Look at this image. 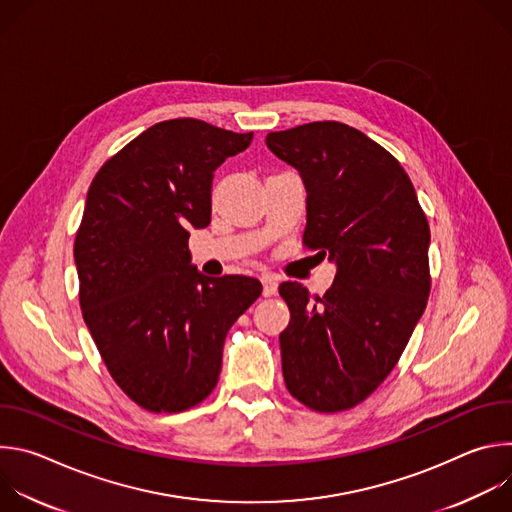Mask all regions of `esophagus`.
<instances>
[{
    "instance_id": "esophagus-1",
    "label": "esophagus",
    "mask_w": 512,
    "mask_h": 512,
    "mask_svg": "<svg viewBox=\"0 0 512 512\" xmlns=\"http://www.w3.org/2000/svg\"><path fill=\"white\" fill-rule=\"evenodd\" d=\"M261 283H263V296L265 298L277 294V279L273 275H263Z\"/></svg>"
}]
</instances>
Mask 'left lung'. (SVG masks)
<instances>
[{"mask_svg": "<svg viewBox=\"0 0 512 512\" xmlns=\"http://www.w3.org/2000/svg\"><path fill=\"white\" fill-rule=\"evenodd\" d=\"M265 143L304 180V245L336 263L322 298L279 285L285 387L314 411H344L389 377L427 306V218L401 164L350 125L314 121Z\"/></svg>", "mask_w": 512, "mask_h": 512, "instance_id": "1", "label": "left lung"}]
</instances>
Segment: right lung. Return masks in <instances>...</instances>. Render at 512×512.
I'll return each mask as SVG.
<instances>
[{"label":"right lung","mask_w":512,"mask_h":512,"mask_svg":"<svg viewBox=\"0 0 512 512\" xmlns=\"http://www.w3.org/2000/svg\"><path fill=\"white\" fill-rule=\"evenodd\" d=\"M251 139L162 121L109 158L87 192L75 241L83 318L113 381L148 411L210 395L227 332L261 296L259 279L198 273L188 251L190 229L210 225L214 170Z\"/></svg>","instance_id":"1"}]
</instances>
